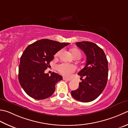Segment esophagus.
Returning <instances> with one entry per match:
<instances>
[{
    "label": "esophagus",
    "instance_id": "34e87169",
    "mask_svg": "<svg viewBox=\"0 0 128 128\" xmlns=\"http://www.w3.org/2000/svg\"><path fill=\"white\" fill-rule=\"evenodd\" d=\"M63 80H66V81H70V79H68V78H65V77H63Z\"/></svg>",
    "mask_w": 128,
    "mask_h": 128
}]
</instances>
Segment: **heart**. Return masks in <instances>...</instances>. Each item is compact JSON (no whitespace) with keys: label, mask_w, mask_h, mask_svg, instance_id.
<instances>
[{"label":"heart","mask_w":128,"mask_h":128,"mask_svg":"<svg viewBox=\"0 0 128 128\" xmlns=\"http://www.w3.org/2000/svg\"><path fill=\"white\" fill-rule=\"evenodd\" d=\"M62 50H59L58 52L55 55V56L58 57L60 54ZM71 52L72 56L74 58L81 56V52L78 49H72L71 50ZM57 69L60 73L62 74V76H69L72 72H74L76 70V68L73 65L66 64V63H62L59 64L57 66Z\"/></svg>","instance_id":"obj_1"}]
</instances>
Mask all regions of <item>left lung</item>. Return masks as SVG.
Here are the masks:
<instances>
[{"label": "left lung", "mask_w": 128, "mask_h": 128, "mask_svg": "<svg viewBox=\"0 0 128 128\" xmlns=\"http://www.w3.org/2000/svg\"><path fill=\"white\" fill-rule=\"evenodd\" d=\"M76 45L86 54V63L78 74L85 79L80 78L82 81L79 88L71 94L79 102H90L96 99L106 86L108 62L102 49L94 42H76Z\"/></svg>", "instance_id": "1"}]
</instances>
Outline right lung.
I'll use <instances>...</instances> for the list:
<instances>
[{
    "instance_id": "1",
    "label": "right lung",
    "mask_w": 128,
    "mask_h": 128,
    "mask_svg": "<svg viewBox=\"0 0 128 128\" xmlns=\"http://www.w3.org/2000/svg\"><path fill=\"white\" fill-rule=\"evenodd\" d=\"M69 43L43 39L29 45L20 57L19 66V83L25 92L37 100L46 99L54 93L56 84L62 79L57 73L51 76L45 70L50 66L54 56Z\"/></svg>"
}]
</instances>
